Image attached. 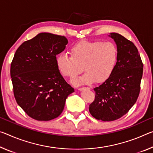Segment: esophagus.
<instances>
[{
    "label": "esophagus",
    "instance_id": "34e87169",
    "mask_svg": "<svg viewBox=\"0 0 153 153\" xmlns=\"http://www.w3.org/2000/svg\"><path fill=\"white\" fill-rule=\"evenodd\" d=\"M88 89L89 88L88 87H79V88H78L77 89L79 90V91H82V90H84V89Z\"/></svg>",
    "mask_w": 153,
    "mask_h": 153
}]
</instances>
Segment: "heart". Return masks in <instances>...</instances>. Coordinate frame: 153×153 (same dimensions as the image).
I'll list each match as a JSON object with an SVG mask.
<instances>
[{
	"label": "heart",
	"mask_w": 153,
	"mask_h": 153,
	"mask_svg": "<svg viewBox=\"0 0 153 153\" xmlns=\"http://www.w3.org/2000/svg\"><path fill=\"white\" fill-rule=\"evenodd\" d=\"M71 56L60 53L56 65L62 75L72 79L84 69V76L76 84L101 82L113 72L118 59V48L115 43L102 41H82L70 49ZM83 68H82V67Z\"/></svg>",
	"instance_id": "heart-1"
}]
</instances>
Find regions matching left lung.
<instances>
[{
  "instance_id": "obj_1",
  "label": "left lung",
  "mask_w": 153,
  "mask_h": 153,
  "mask_svg": "<svg viewBox=\"0 0 153 153\" xmlns=\"http://www.w3.org/2000/svg\"><path fill=\"white\" fill-rule=\"evenodd\" d=\"M118 48V59L110 76L94 88L95 97L89 105L94 118L117 120L136 102L140 91L143 63L136 46L120 34L110 33Z\"/></svg>"
}]
</instances>
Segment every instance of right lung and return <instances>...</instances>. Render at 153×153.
<instances>
[{
	"label": "right lung",
	"mask_w": 153,
	"mask_h": 153,
	"mask_svg": "<svg viewBox=\"0 0 153 153\" xmlns=\"http://www.w3.org/2000/svg\"><path fill=\"white\" fill-rule=\"evenodd\" d=\"M64 36L42 33L18 48L10 74L17 103L33 119L48 121L62 112L74 89L60 74L56 55L65 49Z\"/></svg>",
	"instance_id": "obj_1"
}]
</instances>
